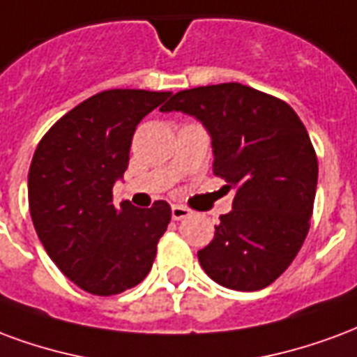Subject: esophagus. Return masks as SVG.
Returning a JSON list of instances; mask_svg holds the SVG:
<instances>
[{
  "label": "esophagus",
  "mask_w": 357,
  "mask_h": 357,
  "mask_svg": "<svg viewBox=\"0 0 357 357\" xmlns=\"http://www.w3.org/2000/svg\"><path fill=\"white\" fill-rule=\"evenodd\" d=\"M192 215V211L188 207H184V205H173L171 207V217L175 218V220H182V218H186Z\"/></svg>",
  "instance_id": "obj_1"
}]
</instances>
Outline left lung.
Segmentation results:
<instances>
[{
	"label": "left lung",
	"instance_id": "8db88e82",
	"mask_svg": "<svg viewBox=\"0 0 357 357\" xmlns=\"http://www.w3.org/2000/svg\"><path fill=\"white\" fill-rule=\"evenodd\" d=\"M161 112L204 123L213 173L236 192L213 241L197 251L205 274L236 291L268 287L310 230L317 158L306 127L287 102L241 83L178 91Z\"/></svg>",
	"mask_w": 357,
	"mask_h": 357
}]
</instances>
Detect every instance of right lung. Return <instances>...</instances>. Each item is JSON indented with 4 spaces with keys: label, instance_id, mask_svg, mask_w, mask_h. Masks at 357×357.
<instances>
[{
    "label": "right lung",
    "instance_id": "right-lung-1",
    "mask_svg": "<svg viewBox=\"0 0 357 357\" xmlns=\"http://www.w3.org/2000/svg\"><path fill=\"white\" fill-rule=\"evenodd\" d=\"M171 93L110 89L62 116L36 148L28 202L38 238L68 280L91 295L110 296L150 272L171 207L114 205L137 125Z\"/></svg>",
    "mask_w": 357,
    "mask_h": 357
}]
</instances>
